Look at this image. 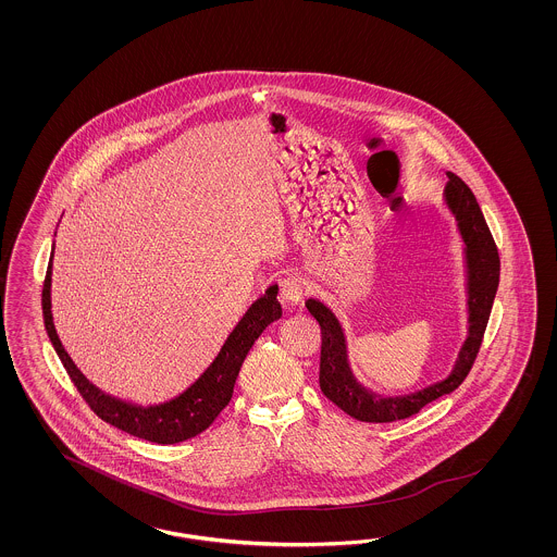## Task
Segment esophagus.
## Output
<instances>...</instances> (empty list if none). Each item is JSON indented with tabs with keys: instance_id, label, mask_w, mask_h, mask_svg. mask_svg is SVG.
Instances as JSON below:
<instances>
[{
	"instance_id": "34e87169",
	"label": "esophagus",
	"mask_w": 557,
	"mask_h": 557,
	"mask_svg": "<svg viewBox=\"0 0 557 557\" xmlns=\"http://www.w3.org/2000/svg\"><path fill=\"white\" fill-rule=\"evenodd\" d=\"M304 282L298 273H287L280 280V300L287 306L302 302Z\"/></svg>"
}]
</instances>
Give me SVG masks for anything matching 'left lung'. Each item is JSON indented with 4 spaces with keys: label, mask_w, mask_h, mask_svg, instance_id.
<instances>
[{
    "label": "left lung",
    "mask_w": 557,
    "mask_h": 557,
    "mask_svg": "<svg viewBox=\"0 0 557 557\" xmlns=\"http://www.w3.org/2000/svg\"><path fill=\"white\" fill-rule=\"evenodd\" d=\"M447 177L449 182L445 186L443 198L449 212L457 220V231L466 245L463 257H466V273H468L466 287H468L470 329L457 355L456 366L445 380L405 396H380L361 386L355 380L354 371L349 366L347 341L335 312L321 300H314V298L306 300L308 312L321 324L319 382H321L322 394L357 421L392 422L417 414L422 406L459 388V384L472 370L475 355L480 351L484 331L488 324L490 310L498 289V280H500V257L472 189L451 171H447Z\"/></svg>",
    "instance_id": "left-lung-1"
}]
</instances>
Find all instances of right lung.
Wrapping results in <instances>:
<instances>
[{"label": "right lung", "instance_id": "obj_1", "mask_svg": "<svg viewBox=\"0 0 557 557\" xmlns=\"http://www.w3.org/2000/svg\"><path fill=\"white\" fill-rule=\"evenodd\" d=\"M52 255H54V245H52L45 286H42V317H45V329L49 333L52 347L59 355L61 363L65 366L71 382L75 384V388L79 389L85 403L100 417L101 421L116 426L128 435L159 443V445H173V443L196 437L214 422L222 412V408L233 398L236 375L249 349L253 347L255 341L270 326L271 322L282 317V306L277 302V286H270L259 300H255L249 306V310L243 314L233 333L224 341L214 361L189 388L161 405H133L94 386L84 373L77 370V366L65 351L52 322Z\"/></svg>", "mask_w": 557, "mask_h": 557}]
</instances>
